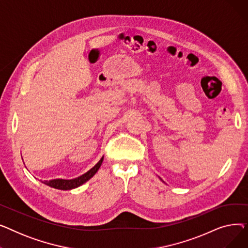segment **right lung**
Segmentation results:
<instances>
[{
  "label": "right lung",
  "instance_id": "obj_1",
  "mask_svg": "<svg viewBox=\"0 0 248 248\" xmlns=\"http://www.w3.org/2000/svg\"><path fill=\"white\" fill-rule=\"evenodd\" d=\"M102 161H103V157L98 161V163L94 167L91 168L89 171H87L85 174L77 177V178H74V179H70V180L53 179V180H49V181H42V180H40V181L43 184H45L51 188L58 189V190H72V189H75L77 187L83 185L88 180L93 178L98 171V169L100 168V166L102 164Z\"/></svg>",
  "mask_w": 248,
  "mask_h": 248
}]
</instances>
